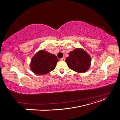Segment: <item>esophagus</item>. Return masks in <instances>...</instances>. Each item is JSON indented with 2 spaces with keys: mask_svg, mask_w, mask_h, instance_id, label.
Returning a JSON list of instances; mask_svg holds the SVG:
<instances>
[{
  "mask_svg": "<svg viewBox=\"0 0 120 120\" xmlns=\"http://www.w3.org/2000/svg\"><path fill=\"white\" fill-rule=\"evenodd\" d=\"M60 60H61V61H64V60H65V57H62V58H61V59H60Z\"/></svg>",
  "mask_w": 120,
  "mask_h": 120,
  "instance_id": "obj_1",
  "label": "esophagus"
}]
</instances>
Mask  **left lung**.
<instances>
[{
	"label": "left lung",
	"instance_id": "8db88e82",
	"mask_svg": "<svg viewBox=\"0 0 120 120\" xmlns=\"http://www.w3.org/2000/svg\"><path fill=\"white\" fill-rule=\"evenodd\" d=\"M66 60L68 68L79 73H83L89 70L91 63V58L82 49H75L69 53Z\"/></svg>",
	"mask_w": 120,
	"mask_h": 120
}]
</instances>
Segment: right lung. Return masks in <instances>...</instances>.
Wrapping results in <instances>:
<instances>
[{"label":"right lung","mask_w":120,"mask_h":120,"mask_svg":"<svg viewBox=\"0 0 120 120\" xmlns=\"http://www.w3.org/2000/svg\"><path fill=\"white\" fill-rule=\"evenodd\" d=\"M58 58L44 50L38 52L32 58L30 64L32 72L38 75H45L55 68Z\"/></svg>","instance_id":"add662e5"}]
</instances>
